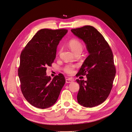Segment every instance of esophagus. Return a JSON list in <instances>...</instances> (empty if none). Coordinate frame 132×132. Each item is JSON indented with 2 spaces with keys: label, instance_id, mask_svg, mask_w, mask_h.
Returning a JSON list of instances; mask_svg holds the SVG:
<instances>
[{
  "label": "esophagus",
  "instance_id": "1",
  "mask_svg": "<svg viewBox=\"0 0 132 132\" xmlns=\"http://www.w3.org/2000/svg\"><path fill=\"white\" fill-rule=\"evenodd\" d=\"M74 81V79L73 78H68L66 79V83H71Z\"/></svg>",
  "mask_w": 132,
  "mask_h": 132
}]
</instances>
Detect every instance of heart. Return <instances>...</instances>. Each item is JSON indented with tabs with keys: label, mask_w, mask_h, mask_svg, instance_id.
Returning <instances> with one entry per match:
<instances>
[{
	"label": "heart",
	"mask_w": 132,
	"mask_h": 132,
	"mask_svg": "<svg viewBox=\"0 0 132 132\" xmlns=\"http://www.w3.org/2000/svg\"><path fill=\"white\" fill-rule=\"evenodd\" d=\"M67 45L74 53L78 52H82L83 48L82 44L77 38H72L67 43ZM75 67V65H68L65 68V72L67 74H72L74 72V69Z\"/></svg>",
	"instance_id": "obj_1"
}]
</instances>
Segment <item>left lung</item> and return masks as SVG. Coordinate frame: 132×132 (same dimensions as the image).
<instances>
[{"label": "left lung", "instance_id": "obj_1", "mask_svg": "<svg viewBox=\"0 0 132 132\" xmlns=\"http://www.w3.org/2000/svg\"><path fill=\"white\" fill-rule=\"evenodd\" d=\"M71 32L86 45L89 55L77 74L87 80L77 79L80 88L78 102L85 107H93L104 102L110 94L116 76L113 54L104 37L92 26L72 29Z\"/></svg>", "mask_w": 132, "mask_h": 132}]
</instances>
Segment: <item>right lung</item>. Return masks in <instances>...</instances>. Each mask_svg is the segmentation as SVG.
Wrapping results in <instances>:
<instances>
[{
  "label": "right lung",
  "mask_w": 132,
  "mask_h": 132,
  "mask_svg": "<svg viewBox=\"0 0 132 132\" xmlns=\"http://www.w3.org/2000/svg\"><path fill=\"white\" fill-rule=\"evenodd\" d=\"M68 31L44 28L37 32L22 51L18 76L22 93L32 106L45 109L58 99L65 78L60 73L53 79L46 76L55 56L57 46Z\"/></svg>",
  "instance_id": "obj_1"
}]
</instances>
